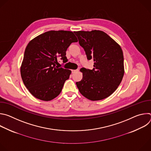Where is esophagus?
<instances>
[{"mask_svg":"<svg viewBox=\"0 0 151 151\" xmlns=\"http://www.w3.org/2000/svg\"><path fill=\"white\" fill-rule=\"evenodd\" d=\"M78 71V69H76V70H72V72L73 73H75V72H77Z\"/></svg>","mask_w":151,"mask_h":151,"instance_id":"34e87169","label":"esophagus"}]
</instances>
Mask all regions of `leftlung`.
Returning <instances> with one entry per match:
<instances>
[{
	"label": "left lung",
	"mask_w": 151,
	"mask_h": 151,
	"mask_svg": "<svg viewBox=\"0 0 151 151\" xmlns=\"http://www.w3.org/2000/svg\"><path fill=\"white\" fill-rule=\"evenodd\" d=\"M87 59H93V70L81 69L82 79L76 84L81 94L97 101L110 96L118 87L124 74V56L120 45L101 30L74 32Z\"/></svg>",
	"instance_id": "1"
}]
</instances>
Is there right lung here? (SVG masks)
Returning a JSON list of instances; mask_svg holds the SVG:
<instances>
[{
	"mask_svg": "<svg viewBox=\"0 0 151 151\" xmlns=\"http://www.w3.org/2000/svg\"><path fill=\"white\" fill-rule=\"evenodd\" d=\"M76 42L73 32L65 30L48 31L29 42L20 72L26 87L35 97L50 101L60 94L71 70L56 66L57 60L67 62L66 51Z\"/></svg>",
	"mask_w": 151,
	"mask_h": 151,
	"instance_id": "obj_1",
	"label": "right lung"
}]
</instances>
